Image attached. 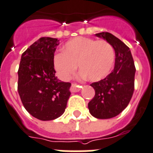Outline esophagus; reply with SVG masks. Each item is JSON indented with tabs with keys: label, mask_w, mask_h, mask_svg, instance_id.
Returning a JSON list of instances; mask_svg holds the SVG:
<instances>
[{
	"label": "esophagus",
	"mask_w": 153,
	"mask_h": 153,
	"mask_svg": "<svg viewBox=\"0 0 153 153\" xmlns=\"http://www.w3.org/2000/svg\"><path fill=\"white\" fill-rule=\"evenodd\" d=\"M80 88L81 86H78L76 84H72L71 85V90L72 92H77V91H78L79 90H80Z\"/></svg>",
	"instance_id": "obj_1"
}]
</instances>
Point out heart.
<instances>
[{"instance_id": "b5f03b06", "label": "heart", "mask_w": 153, "mask_h": 153, "mask_svg": "<svg viewBox=\"0 0 153 153\" xmlns=\"http://www.w3.org/2000/svg\"><path fill=\"white\" fill-rule=\"evenodd\" d=\"M114 61L115 51L108 42L78 37L64 45L62 53L54 55V66L62 78L68 79L78 65L83 76L97 82L109 74Z\"/></svg>"}]
</instances>
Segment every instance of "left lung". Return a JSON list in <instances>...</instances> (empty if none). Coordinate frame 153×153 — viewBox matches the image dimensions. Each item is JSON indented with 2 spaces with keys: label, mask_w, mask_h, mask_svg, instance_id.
<instances>
[{
  "label": "left lung",
  "mask_w": 153,
  "mask_h": 153,
  "mask_svg": "<svg viewBox=\"0 0 153 153\" xmlns=\"http://www.w3.org/2000/svg\"><path fill=\"white\" fill-rule=\"evenodd\" d=\"M111 44L115 52V67L104 79L90 85L95 95L88 102L90 113L97 119H111L128 106L135 87V67L129 48L108 32L95 34Z\"/></svg>",
  "instance_id": "left-lung-1"
}]
</instances>
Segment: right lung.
I'll return each instance as SVG.
<instances>
[{
	"label": "right lung",
	"mask_w": 153,
	"mask_h": 153,
	"mask_svg": "<svg viewBox=\"0 0 153 153\" xmlns=\"http://www.w3.org/2000/svg\"><path fill=\"white\" fill-rule=\"evenodd\" d=\"M57 38L44 37L22 54L18 68V91L25 109L34 118L49 121L65 112L71 83L55 76L54 54Z\"/></svg>",
	"instance_id": "right-lung-1"
}]
</instances>
